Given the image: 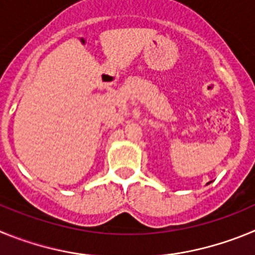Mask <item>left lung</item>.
<instances>
[{
	"label": "left lung",
	"instance_id": "8db88e82",
	"mask_svg": "<svg viewBox=\"0 0 255 255\" xmlns=\"http://www.w3.org/2000/svg\"><path fill=\"white\" fill-rule=\"evenodd\" d=\"M208 184H211V182H208Z\"/></svg>",
	"mask_w": 255,
	"mask_h": 255
}]
</instances>
